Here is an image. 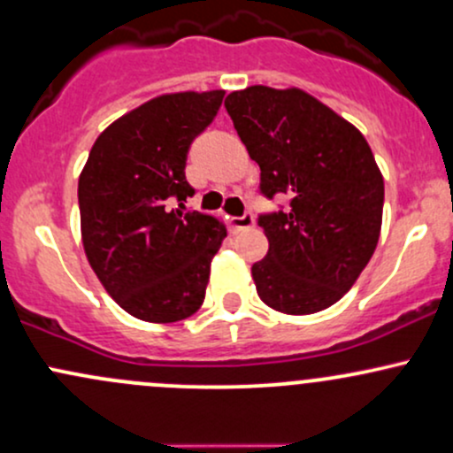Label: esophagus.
Instances as JSON below:
<instances>
[{
	"instance_id": "1",
	"label": "esophagus",
	"mask_w": 453,
	"mask_h": 453,
	"mask_svg": "<svg viewBox=\"0 0 453 453\" xmlns=\"http://www.w3.org/2000/svg\"><path fill=\"white\" fill-rule=\"evenodd\" d=\"M253 226V215L251 212H245L242 217H232L230 219V227L234 232H241V230H247V227Z\"/></svg>"
}]
</instances>
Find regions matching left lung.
<instances>
[{
  "mask_svg": "<svg viewBox=\"0 0 453 453\" xmlns=\"http://www.w3.org/2000/svg\"><path fill=\"white\" fill-rule=\"evenodd\" d=\"M226 109L260 165V191L290 208L257 219L268 238L251 266L257 296L281 314L326 310L352 288L379 245L385 182L359 128L299 88L251 86Z\"/></svg>",
  "mask_w": 453,
  "mask_h": 453,
  "instance_id": "obj_1",
  "label": "left lung"
}]
</instances>
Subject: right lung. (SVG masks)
I'll use <instances>...</instances> for the list:
<instances>
[{
  "label": "right lung",
  "mask_w": 453,
  "mask_h": 453,
  "mask_svg": "<svg viewBox=\"0 0 453 453\" xmlns=\"http://www.w3.org/2000/svg\"><path fill=\"white\" fill-rule=\"evenodd\" d=\"M223 89L161 94L109 124L79 176L81 241L113 301L146 322L193 316L227 236L217 217L187 211L191 142L215 120Z\"/></svg>",
  "instance_id": "obj_1"
}]
</instances>
